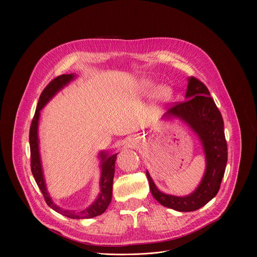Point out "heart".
I'll return each mask as SVG.
<instances>
[{
    "mask_svg": "<svg viewBox=\"0 0 257 257\" xmlns=\"http://www.w3.org/2000/svg\"><path fill=\"white\" fill-rule=\"evenodd\" d=\"M155 88V82L151 81V80H142L139 83V91L142 94H150L153 89ZM172 94V89L169 85L167 84H162L156 87L155 89V96L161 100V101H165L168 100L170 98Z\"/></svg>",
    "mask_w": 257,
    "mask_h": 257,
    "instance_id": "obj_1",
    "label": "heart"
}]
</instances>
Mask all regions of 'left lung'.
<instances>
[{"instance_id":"1","label":"left lung","mask_w":257,"mask_h":257,"mask_svg":"<svg viewBox=\"0 0 257 257\" xmlns=\"http://www.w3.org/2000/svg\"><path fill=\"white\" fill-rule=\"evenodd\" d=\"M162 118H178L191 128L202 145L206 166L199 185L185 196L162 192L156 186L149 171H146L151 192L166 207L183 212L197 210L217 194L225 174L228 149L223 117L207 87L195 77H189L185 100L173 105Z\"/></svg>"}]
</instances>
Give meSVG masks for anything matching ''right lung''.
Wrapping results in <instances>:
<instances>
[{
    "label": "right lung",
    "mask_w": 257,
    "mask_h": 257,
    "mask_svg": "<svg viewBox=\"0 0 257 257\" xmlns=\"http://www.w3.org/2000/svg\"><path fill=\"white\" fill-rule=\"evenodd\" d=\"M76 78L74 73L72 74H63L52 80L48 86L43 90L38 106L35 109V114L31 122L29 131V144H30V160H31V172L34 180L41 189L47 204L53 208L55 211L70 217V218H91L97 216L105 211L108 204L111 203L113 194V180L115 174V163L118 154L108 155L105 151L100 152L98 157L100 159V179H99V193L95 200L83 210H69L63 209L58 206L52 200L51 195L48 192L46 181L44 177V171L42 166L41 154H40V140H39V121L41 116V111L44 106L66 85H68L72 80Z\"/></svg>",
    "instance_id": "right-lung-1"
}]
</instances>
